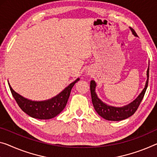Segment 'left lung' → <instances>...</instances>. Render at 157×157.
Listing matches in <instances>:
<instances>
[{"label": "left lung", "mask_w": 157, "mask_h": 157, "mask_svg": "<svg viewBox=\"0 0 157 157\" xmlns=\"http://www.w3.org/2000/svg\"><path fill=\"white\" fill-rule=\"evenodd\" d=\"M130 29L132 31V33L135 36H137V33H136L132 28L130 27ZM149 66L147 70V81L145 83L144 88L139 94L138 96L135 99L131 102L128 104L126 105L122 106V107H114V106H111L102 102L96 93L95 89L97 86L96 82L92 80L90 81V93H91V98H92V102L93 107L95 108L96 112L102 117L103 119L108 121H121L126 119L127 118L134 114L136 112L137 108H138L142 100L143 99L144 93L146 92L147 88L148 86V80H149Z\"/></svg>", "instance_id": "left-lung-1"}]
</instances>
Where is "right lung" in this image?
<instances>
[{
    "label": "right lung",
    "instance_id": "obj_1",
    "mask_svg": "<svg viewBox=\"0 0 157 157\" xmlns=\"http://www.w3.org/2000/svg\"><path fill=\"white\" fill-rule=\"evenodd\" d=\"M80 78H76L62 92L48 100L36 101L27 99L14 91L8 81L12 95L21 109L29 117L38 119H50L58 115L66 107L71 90Z\"/></svg>",
    "mask_w": 157,
    "mask_h": 157
}]
</instances>
